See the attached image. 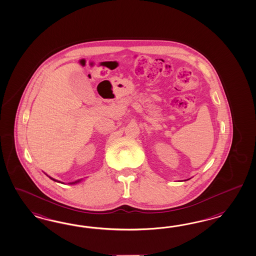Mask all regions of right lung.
<instances>
[{
	"label": "right lung",
	"instance_id": "right-lung-1",
	"mask_svg": "<svg viewBox=\"0 0 256 256\" xmlns=\"http://www.w3.org/2000/svg\"><path fill=\"white\" fill-rule=\"evenodd\" d=\"M46 176H48V174H46ZM50 178L52 179V180H54V181H55V182H60V181H58V180H56V179L52 178H50V176H48ZM82 181V179H80V180H77V181H75V182H71V183H70V184H71V185H73V184H77V183H78V182H80Z\"/></svg>",
	"mask_w": 256,
	"mask_h": 256
}]
</instances>
